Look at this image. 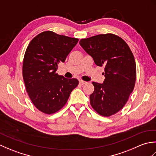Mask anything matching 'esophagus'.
Listing matches in <instances>:
<instances>
[{
  "instance_id": "obj_1",
  "label": "esophagus",
  "mask_w": 156,
  "mask_h": 156,
  "mask_svg": "<svg viewBox=\"0 0 156 156\" xmlns=\"http://www.w3.org/2000/svg\"><path fill=\"white\" fill-rule=\"evenodd\" d=\"M79 83H80V84H82V85H83V84H87V82H86V81H84V80H79Z\"/></svg>"
}]
</instances>
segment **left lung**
I'll return each mask as SVG.
<instances>
[{"label":"left lung","instance_id":"8db88e82","mask_svg":"<svg viewBox=\"0 0 156 156\" xmlns=\"http://www.w3.org/2000/svg\"><path fill=\"white\" fill-rule=\"evenodd\" d=\"M80 45L98 66H105L102 84L92 82V107L99 115L110 117L122 109L133 92L136 64L133 53L123 39L112 34H100L82 39Z\"/></svg>","mask_w":156,"mask_h":156}]
</instances>
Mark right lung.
Wrapping results in <instances>:
<instances>
[{
	"label": "right lung",
	"mask_w": 156,
	"mask_h": 156,
	"mask_svg": "<svg viewBox=\"0 0 156 156\" xmlns=\"http://www.w3.org/2000/svg\"><path fill=\"white\" fill-rule=\"evenodd\" d=\"M78 39L47 31L38 34L28 45L23 58V77L33 104L45 114L64 107L78 84L76 78L58 75L59 62H64Z\"/></svg>",
	"instance_id": "right-lung-1"
}]
</instances>
